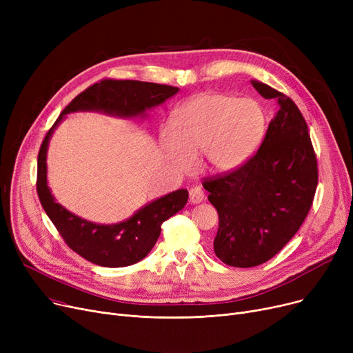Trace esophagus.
Here are the masks:
<instances>
[{"label": "esophagus", "mask_w": 353, "mask_h": 353, "mask_svg": "<svg viewBox=\"0 0 353 353\" xmlns=\"http://www.w3.org/2000/svg\"><path fill=\"white\" fill-rule=\"evenodd\" d=\"M189 200L192 205H197V203H201L205 200V193H203V190L199 186H194L189 192Z\"/></svg>", "instance_id": "34e87169"}]
</instances>
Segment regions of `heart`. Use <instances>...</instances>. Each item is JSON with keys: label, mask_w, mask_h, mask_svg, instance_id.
Wrapping results in <instances>:
<instances>
[{"label": "heart", "mask_w": 353, "mask_h": 353, "mask_svg": "<svg viewBox=\"0 0 353 353\" xmlns=\"http://www.w3.org/2000/svg\"><path fill=\"white\" fill-rule=\"evenodd\" d=\"M265 128V111L256 100L206 91L183 103L174 120L161 124L160 143L165 160L180 172H190L201 152L210 170L229 173L256 152Z\"/></svg>", "instance_id": "1"}]
</instances>
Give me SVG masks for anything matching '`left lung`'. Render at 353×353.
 <instances>
[{
	"instance_id": "1",
	"label": "left lung",
	"mask_w": 353,
	"mask_h": 353,
	"mask_svg": "<svg viewBox=\"0 0 353 353\" xmlns=\"http://www.w3.org/2000/svg\"><path fill=\"white\" fill-rule=\"evenodd\" d=\"M277 111L257 153L237 170L205 180L219 213L214 253L234 268L262 265L279 253L306 219L318 186L307 124L283 92L252 81Z\"/></svg>"
}]
</instances>
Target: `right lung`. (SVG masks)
<instances>
[{
    "label": "right lung",
    "mask_w": 353,
    "mask_h": 353,
    "mask_svg": "<svg viewBox=\"0 0 353 353\" xmlns=\"http://www.w3.org/2000/svg\"><path fill=\"white\" fill-rule=\"evenodd\" d=\"M177 92V87L164 84L103 80L80 92L48 130L39 153L37 193L65 243L85 261L104 268H124L140 262L156 245L163 221L186 206L189 193L179 189L159 197L147 203L132 217L114 225H99L79 217L57 203L47 183V150L54 130L64 116L76 111H100L121 119H143L147 116V110L163 104Z\"/></svg>",
    "instance_id": "add662e5"
}]
</instances>
